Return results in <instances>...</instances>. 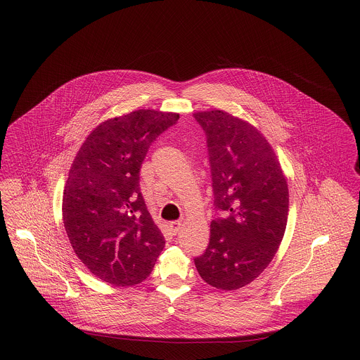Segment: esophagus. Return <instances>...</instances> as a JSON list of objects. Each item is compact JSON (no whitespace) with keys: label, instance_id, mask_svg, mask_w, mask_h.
I'll return each instance as SVG.
<instances>
[{"label":"esophagus","instance_id":"34e87169","mask_svg":"<svg viewBox=\"0 0 360 360\" xmlns=\"http://www.w3.org/2000/svg\"><path fill=\"white\" fill-rule=\"evenodd\" d=\"M170 229H172V235H176L179 232V229H181V223L179 221H172L170 224Z\"/></svg>","mask_w":360,"mask_h":360}]
</instances>
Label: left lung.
<instances>
[{
    "mask_svg": "<svg viewBox=\"0 0 360 360\" xmlns=\"http://www.w3.org/2000/svg\"><path fill=\"white\" fill-rule=\"evenodd\" d=\"M207 137L214 206L210 239L194 263L207 285L238 290L264 271L283 239L289 188L263 134L224 110L194 113Z\"/></svg>",
    "mask_w": 360,
    "mask_h": 360,
    "instance_id": "8db88e82",
    "label": "left lung"
}]
</instances>
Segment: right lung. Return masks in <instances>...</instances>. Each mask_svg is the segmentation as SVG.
Here are the masks:
<instances>
[{
  "label": "right lung",
  "instance_id": "add662e5",
  "mask_svg": "<svg viewBox=\"0 0 360 360\" xmlns=\"http://www.w3.org/2000/svg\"><path fill=\"white\" fill-rule=\"evenodd\" d=\"M178 119L154 109L108 119L75 155L63 190V223L77 257L103 282L122 288L143 282L165 247L139 172L151 143Z\"/></svg>",
  "mask_w": 360,
  "mask_h": 360
}]
</instances>
